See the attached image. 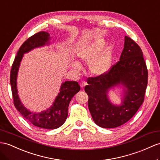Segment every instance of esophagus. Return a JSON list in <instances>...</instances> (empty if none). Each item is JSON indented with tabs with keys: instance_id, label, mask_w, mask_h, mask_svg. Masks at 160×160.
<instances>
[{
	"instance_id": "obj_1",
	"label": "esophagus",
	"mask_w": 160,
	"mask_h": 160,
	"mask_svg": "<svg viewBox=\"0 0 160 160\" xmlns=\"http://www.w3.org/2000/svg\"><path fill=\"white\" fill-rule=\"evenodd\" d=\"M86 85H87V82H86V81H81V83H80L81 88H82V89H83Z\"/></svg>"
}]
</instances>
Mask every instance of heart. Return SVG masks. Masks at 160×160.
Here are the masks:
<instances>
[{
	"instance_id": "heart-1",
	"label": "heart",
	"mask_w": 160,
	"mask_h": 160,
	"mask_svg": "<svg viewBox=\"0 0 160 160\" xmlns=\"http://www.w3.org/2000/svg\"><path fill=\"white\" fill-rule=\"evenodd\" d=\"M106 45L103 39H96L81 47L78 51L77 56L81 60L89 62V71L95 76H102L110 71L113 60L114 47L110 44ZM72 67L77 70L81 68L79 62L75 61Z\"/></svg>"
}]
</instances>
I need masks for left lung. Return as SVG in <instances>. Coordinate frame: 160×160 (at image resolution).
Listing matches in <instances>:
<instances>
[{
  "mask_svg": "<svg viewBox=\"0 0 160 160\" xmlns=\"http://www.w3.org/2000/svg\"><path fill=\"white\" fill-rule=\"evenodd\" d=\"M147 81L148 71L142 50L125 36L119 61L105 75L88 79L85 91L93 122L103 128H117L128 122L143 102ZM118 86L123 88V98L118 105L110 102L108 93Z\"/></svg>",
  "mask_w": 160,
  "mask_h": 160,
  "instance_id": "1",
  "label": "left lung"
}]
</instances>
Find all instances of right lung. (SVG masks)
<instances>
[{
	"label": "right lung",
	"mask_w": 160,
	"mask_h": 160,
	"mask_svg": "<svg viewBox=\"0 0 160 160\" xmlns=\"http://www.w3.org/2000/svg\"><path fill=\"white\" fill-rule=\"evenodd\" d=\"M50 39V34L42 31L30 37L22 45L11 67L10 83L14 105L21 115L35 126L53 130L63 125L67 120L69 103L72 97L80 90V86L78 82L67 81L62 83L59 90L60 92L56 97L52 106L47 110L39 112H31L23 105L19 99L17 88L18 71L24 54L35 48L49 45Z\"/></svg>",
	"instance_id": "1"
}]
</instances>
